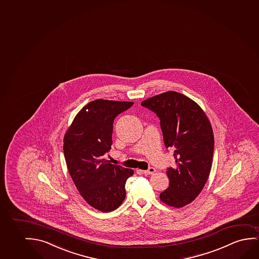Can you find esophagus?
<instances>
[{"instance_id":"esophagus-1","label":"esophagus","mask_w":259,"mask_h":259,"mask_svg":"<svg viewBox=\"0 0 259 259\" xmlns=\"http://www.w3.org/2000/svg\"><path fill=\"white\" fill-rule=\"evenodd\" d=\"M139 171H141V173L145 174V175H152L154 172L156 171V169L153 168V167H150V168H148V169H146V170H139Z\"/></svg>"}]
</instances>
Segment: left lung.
I'll list each match as a JSON object with an SVG mask.
<instances>
[{
    "instance_id": "left-lung-1",
    "label": "left lung",
    "mask_w": 259,
    "mask_h": 259,
    "mask_svg": "<svg viewBox=\"0 0 259 259\" xmlns=\"http://www.w3.org/2000/svg\"><path fill=\"white\" fill-rule=\"evenodd\" d=\"M141 105L160 118L165 146L174 150L176 166L167 169L169 186L160 193V200L182 208L200 194L210 173L214 152L211 124L197 103L176 91L154 96Z\"/></svg>"
}]
</instances>
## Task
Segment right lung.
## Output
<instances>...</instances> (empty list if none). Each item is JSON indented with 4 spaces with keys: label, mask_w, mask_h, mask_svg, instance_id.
<instances>
[{
    "label": "right lung",
    "mask_w": 259,
    "mask_h": 259,
    "mask_svg": "<svg viewBox=\"0 0 259 259\" xmlns=\"http://www.w3.org/2000/svg\"><path fill=\"white\" fill-rule=\"evenodd\" d=\"M133 102L97 99L84 106L64 137V154L70 176L88 204L102 212L122 203L125 184L133 169L104 159L113 144V120Z\"/></svg>",
    "instance_id": "1"
}]
</instances>
